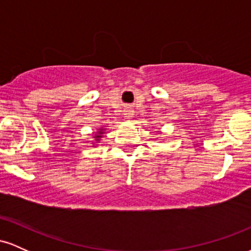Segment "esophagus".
<instances>
[{
  "label": "esophagus",
  "mask_w": 251,
  "mask_h": 251,
  "mask_svg": "<svg viewBox=\"0 0 251 251\" xmlns=\"http://www.w3.org/2000/svg\"><path fill=\"white\" fill-rule=\"evenodd\" d=\"M133 114H134L133 109H132V108H126L125 109V113H124V116L127 118V119H131V118L133 117Z\"/></svg>",
  "instance_id": "34e87169"
}]
</instances>
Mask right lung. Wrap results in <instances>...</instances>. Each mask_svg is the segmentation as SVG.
<instances>
[{"instance_id": "right-lung-1", "label": "right lung", "mask_w": 251, "mask_h": 251, "mask_svg": "<svg viewBox=\"0 0 251 251\" xmlns=\"http://www.w3.org/2000/svg\"><path fill=\"white\" fill-rule=\"evenodd\" d=\"M103 133H105V132H103V128H99V129H98L97 134L94 135V138H96V142H99L100 138H102V134H103Z\"/></svg>"}]
</instances>
